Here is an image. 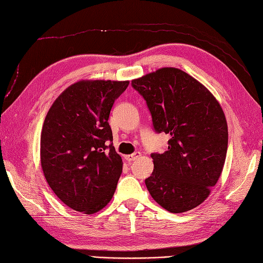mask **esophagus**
<instances>
[{
  "instance_id": "obj_1",
  "label": "esophagus",
  "mask_w": 263,
  "mask_h": 263,
  "mask_svg": "<svg viewBox=\"0 0 263 263\" xmlns=\"http://www.w3.org/2000/svg\"><path fill=\"white\" fill-rule=\"evenodd\" d=\"M142 154H141V152H135V153H133V154H130V155H127L126 156V160L127 161H135V160H137L139 156H141Z\"/></svg>"
}]
</instances>
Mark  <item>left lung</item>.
Instances as JSON below:
<instances>
[{"label": "left lung", "mask_w": 263, "mask_h": 263, "mask_svg": "<svg viewBox=\"0 0 263 263\" xmlns=\"http://www.w3.org/2000/svg\"><path fill=\"white\" fill-rule=\"evenodd\" d=\"M146 100L157 133L170 135L167 151L152 154L145 184L170 213H184L211 195L223 172L229 129L217 99L191 75L162 67L132 81Z\"/></svg>", "instance_id": "8db88e82"}]
</instances>
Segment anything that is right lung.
<instances>
[{
	"instance_id": "add662e5",
	"label": "right lung",
	"mask_w": 263,
	"mask_h": 263,
	"mask_svg": "<svg viewBox=\"0 0 263 263\" xmlns=\"http://www.w3.org/2000/svg\"><path fill=\"white\" fill-rule=\"evenodd\" d=\"M129 81L82 80L51 104L40 136V164L58 199L92 215L106 207L122 171L109 115Z\"/></svg>"
}]
</instances>
